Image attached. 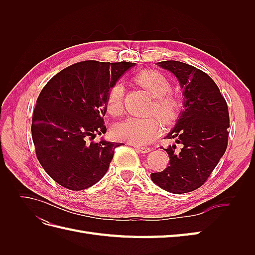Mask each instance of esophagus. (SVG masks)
I'll return each instance as SVG.
<instances>
[{
    "label": "esophagus",
    "mask_w": 255,
    "mask_h": 255,
    "mask_svg": "<svg viewBox=\"0 0 255 255\" xmlns=\"http://www.w3.org/2000/svg\"><path fill=\"white\" fill-rule=\"evenodd\" d=\"M135 150H137L138 152L140 153H149L151 151L150 148H148V146H140V145H134Z\"/></svg>",
    "instance_id": "34e87169"
}]
</instances>
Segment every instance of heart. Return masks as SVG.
<instances>
[{
	"label": "heart",
	"mask_w": 255,
	"mask_h": 255,
	"mask_svg": "<svg viewBox=\"0 0 255 255\" xmlns=\"http://www.w3.org/2000/svg\"><path fill=\"white\" fill-rule=\"evenodd\" d=\"M135 80L153 97L149 106V114L158 115L165 123H172L179 118L182 111V101L179 96L171 91L172 83L166 75L158 71L148 70L138 74ZM123 101L125 87L117 82L110 88L107 94L106 112L112 117H119L125 109ZM158 118L156 116L146 118L130 117L116 126L113 134L116 139L136 145L151 143L161 132V123Z\"/></svg>",
	"instance_id": "b5f03b06"
}]
</instances>
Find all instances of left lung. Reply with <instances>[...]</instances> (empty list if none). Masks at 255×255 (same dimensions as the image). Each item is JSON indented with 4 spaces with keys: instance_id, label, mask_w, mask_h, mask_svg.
<instances>
[{
    "instance_id": "1",
    "label": "left lung",
    "mask_w": 255,
    "mask_h": 255,
    "mask_svg": "<svg viewBox=\"0 0 255 255\" xmlns=\"http://www.w3.org/2000/svg\"><path fill=\"white\" fill-rule=\"evenodd\" d=\"M171 71L184 89L185 110L168 139L181 144L165 149L169 164L161 172L151 173L160 188L173 194L195 190L207 181L228 146L230 128L226 99L210 75L196 67L176 60L160 61Z\"/></svg>"
}]
</instances>
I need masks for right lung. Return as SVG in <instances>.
Listing matches in <instances>:
<instances>
[{
    "label": "right lung",
    "instance_id": "obj_1",
    "mask_svg": "<svg viewBox=\"0 0 255 255\" xmlns=\"http://www.w3.org/2000/svg\"><path fill=\"white\" fill-rule=\"evenodd\" d=\"M134 65L80 61L42 88L32 118V137L40 165L60 186L86 189L109 170L121 143L91 139L106 132L103 116L110 88Z\"/></svg>",
    "mask_w": 255,
    "mask_h": 255
}]
</instances>
